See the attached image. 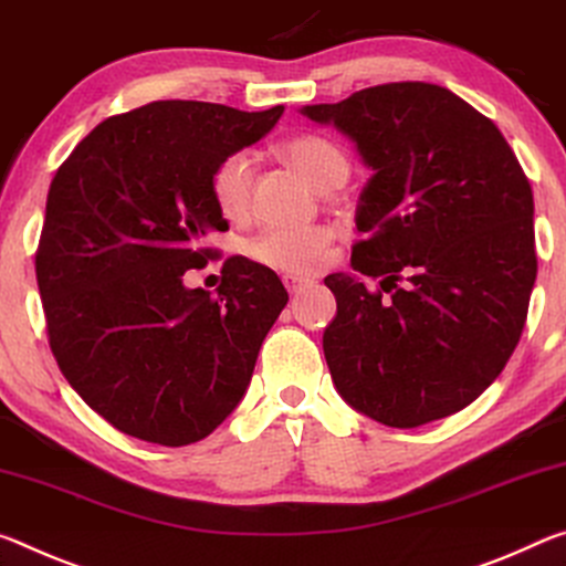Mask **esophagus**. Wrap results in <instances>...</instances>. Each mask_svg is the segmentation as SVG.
Wrapping results in <instances>:
<instances>
[{
	"label": "esophagus",
	"mask_w": 566,
	"mask_h": 566,
	"mask_svg": "<svg viewBox=\"0 0 566 566\" xmlns=\"http://www.w3.org/2000/svg\"><path fill=\"white\" fill-rule=\"evenodd\" d=\"M283 283H285V289H289V293H298L303 289H308V285H313L311 277H303L298 273H285Z\"/></svg>",
	"instance_id": "1"
}]
</instances>
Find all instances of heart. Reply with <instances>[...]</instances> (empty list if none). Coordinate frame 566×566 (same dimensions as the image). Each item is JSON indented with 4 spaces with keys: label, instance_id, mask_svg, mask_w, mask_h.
I'll list each match as a JSON object with an SVG mask.
<instances>
[{
    "label": "heart",
    "instance_id": "b5f03b06",
    "mask_svg": "<svg viewBox=\"0 0 566 566\" xmlns=\"http://www.w3.org/2000/svg\"><path fill=\"white\" fill-rule=\"evenodd\" d=\"M281 153L305 180L316 188L348 178V157L336 143L321 135H298L281 145ZM253 188V157L245 150L230 153L210 175L216 206L226 218H240L248 210ZM331 230L321 226H271L248 243L250 258L285 273H313L326 263Z\"/></svg>",
    "mask_w": 566,
    "mask_h": 566
}]
</instances>
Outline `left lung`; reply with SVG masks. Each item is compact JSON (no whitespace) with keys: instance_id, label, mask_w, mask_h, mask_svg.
<instances>
[{"instance_id":"8db88e82","label":"left lung","mask_w":566,"mask_h":566,"mask_svg":"<svg viewBox=\"0 0 566 566\" xmlns=\"http://www.w3.org/2000/svg\"><path fill=\"white\" fill-rule=\"evenodd\" d=\"M301 115L336 127L374 170L354 273L326 277L336 391L394 429L461 411L502 374L530 308L534 198L522 165L492 119L429 82L366 87ZM360 274L381 276L382 291Z\"/></svg>"}]
</instances>
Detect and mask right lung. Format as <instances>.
<instances>
[{"label": "right lung", "mask_w": 566, "mask_h": 566, "mask_svg": "<svg viewBox=\"0 0 566 566\" xmlns=\"http://www.w3.org/2000/svg\"><path fill=\"white\" fill-rule=\"evenodd\" d=\"M160 99L107 117L54 175L36 250L50 346L70 386L127 437L188 447L235 411L258 350L289 303L248 258L222 265L218 298L185 273L228 230L210 175L283 115Z\"/></svg>", "instance_id": "right-lung-1"}]
</instances>
